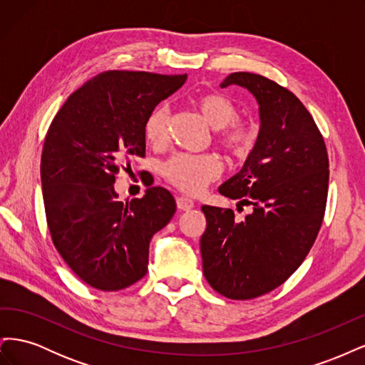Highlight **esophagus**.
Returning <instances> with one entry per match:
<instances>
[{"label":"esophagus","instance_id":"34e87169","mask_svg":"<svg viewBox=\"0 0 365 365\" xmlns=\"http://www.w3.org/2000/svg\"><path fill=\"white\" fill-rule=\"evenodd\" d=\"M176 207H178V210H182V212H187V210L193 208V201L187 196H178L176 197Z\"/></svg>","mask_w":365,"mask_h":365}]
</instances>
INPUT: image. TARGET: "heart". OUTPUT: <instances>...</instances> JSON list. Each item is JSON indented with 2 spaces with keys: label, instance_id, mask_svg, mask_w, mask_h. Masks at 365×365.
<instances>
[{
  "label": "heart",
  "instance_id": "heart-1",
  "mask_svg": "<svg viewBox=\"0 0 365 365\" xmlns=\"http://www.w3.org/2000/svg\"><path fill=\"white\" fill-rule=\"evenodd\" d=\"M197 111L207 123L216 129V140L222 148L235 155H245L257 140V128L248 120L236 118L237 109L233 102L222 94L210 93L196 98ZM169 135V111L165 106H157L145 121V137L153 146H161ZM220 172L216 155H192L176 153L163 164L161 173L176 189L185 193H200Z\"/></svg>",
  "mask_w": 365,
  "mask_h": 365
}]
</instances>
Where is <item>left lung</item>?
Wrapping results in <instances>:
<instances>
[{"label": "left lung", "instance_id": "obj_1", "mask_svg": "<svg viewBox=\"0 0 365 365\" xmlns=\"http://www.w3.org/2000/svg\"><path fill=\"white\" fill-rule=\"evenodd\" d=\"M239 85L259 103L260 129L242 169L219 193L251 213L236 222L233 210L202 205V271L212 288L250 300L288 280L311 251L322 227L329 158L322 132L286 88L252 73H231L220 88Z\"/></svg>", "mask_w": 365, "mask_h": 365}]
</instances>
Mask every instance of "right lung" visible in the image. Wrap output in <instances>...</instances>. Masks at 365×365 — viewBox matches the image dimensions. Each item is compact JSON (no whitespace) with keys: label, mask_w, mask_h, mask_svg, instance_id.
Wrapping results in <instances>:
<instances>
[{"label":"right lung","mask_w":365,"mask_h":365,"mask_svg":"<svg viewBox=\"0 0 365 365\" xmlns=\"http://www.w3.org/2000/svg\"><path fill=\"white\" fill-rule=\"evenodd\" d=\"M187 74L105 71L74 91L43 141L41 182L53 244L77 277L101 291H120L148 272L149 242L169 224V190L149 187L126 202L117 173L145 157V121L184 85Z\"/></svg>","instance_id":"right-lung-1"}]
</instances>
